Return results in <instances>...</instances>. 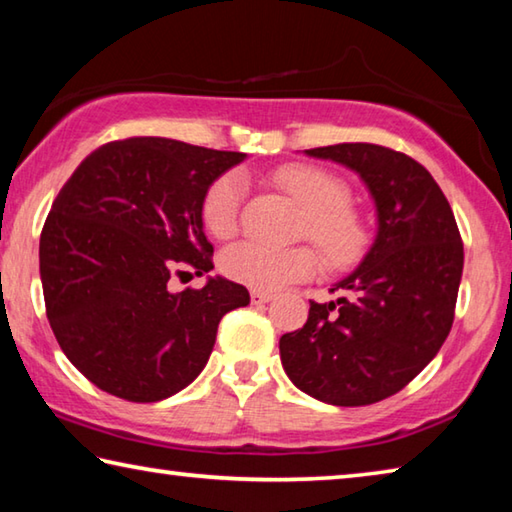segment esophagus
I'll return each mask as SVG.
<instances>
[{"label":"esophagus","mask_w":512,"mask_h":512,"mask_svg":"<svg viewBox=\"0 0 512 512\" xmlns=\"http://www.w3.org/2000/svg\"><path fill=\"white\" fill-rule=\"evenodd\" d=\"M273 300V293L268 291H250V302L253 305H266V302Z\"/></svg>","instance_id":"obj_1"}]
</instances>
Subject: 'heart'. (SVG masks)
Instances as JSON below:
<instances>
[{"label":"heart","mask_w":512,"mask_h":512,"mask_svg":"<svg viewBox=\"0 0 512 512\" xmlns=\"http://www.w3.org/2000/svg\"><path fill=\"white\" fill-rule=\"evenodd\" d=\"M277 187L307 210L302 235L323 253L325 262L345 268L359 262L368 250L370 235L361 216L352 210L350 189L339 176L314 164H287L273 173ZM246 194V180L239 171H228L205 192L201 214L210 235L228 239L239 228V212ZM320 259L307 246L277 250L257 241H241L221 255L223 273L255 291H275L291 282L316 275Z\"/></svg>","instance_id":"b5f03b06"}]
</instances>
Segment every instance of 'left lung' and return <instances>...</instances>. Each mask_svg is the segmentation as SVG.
I'll return each instance as SVG.
<instances>
[{
	"mask_svg": "<svg viewBox=\"0 0 512 512\" xmlns=\"http://www.w3.org/2000/svg\"><path fill=\"white\" fill-rule=\"evenodd\" d=\"M359 173L377 210V235L354 271L311 302L280 339L284 372L302 393L334 406L395 395L436 357L454 323L463 241L443 189L409 155L379 144L305 151Z\"/></svg>",
	"mask_w": 512,
	"mask_h": 512,
	"instance_id": "obj_1",
	"label": "left lung"
}]
</instances>
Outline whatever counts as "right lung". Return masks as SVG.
Returning <instances> with one entry per match:
<instances>
[{"instance_id":"obj_1","label":"right lung","mask_w":512,"mask_h":512,"mask_svg":"<svg viewBox=\"0 0 512 512\" xmlns=\"http://www.w3.org/2000/svg\"><path fill=\"white\" fill-rule=\"evenodd\" d=\"M244 158L131 137L92 151L58 192L40 235L47 318L65 357L101 391L128 402L183 391L210 359L221 318L250 302L246 287L219 275L203 289H169L178 268H214L201 205Z\"/></svg>"}]
</instances>
